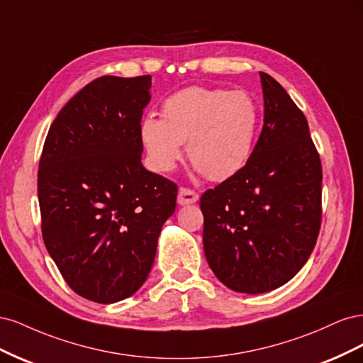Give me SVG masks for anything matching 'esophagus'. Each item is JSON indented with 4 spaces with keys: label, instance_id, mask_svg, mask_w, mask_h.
<instances>
[{
    "label": "esophagus",
    "instance_id": "34e87169",
    "mask_svg": "<svg viewBox=\"0 0 363 363\" xmlns=\"http://www.w3.org/2000/svg\"><path fill=\"white\" fill-rule=\"evenodd\" d=\"M199 200V194L195 191L189 189V188H180L179 191V196H177V201L179 204L184 206V204H192Z\"/></svg>",
    "mask_w": 363,
    "mask_h": 363
}]
</instances>
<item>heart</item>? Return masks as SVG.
<instances>
[{
    "instance_id": "1",
    "label": "heart",
    "mask_w": 363,
    "mask_h": 363,
    "mask_svg": "<svg viewBox=\"0 0 363 363\" xmlns=\"http://www.w3.org/2000/svg\"><path fill=\"white\" fill-rule=\"evenodd\" d=\"M160 116L140 121L139 136L157 171L167 172L182 156V144L195 168L221 182L248 163L260 125V107L247 91L189 86L171 94Z\"/></svg>"
}]
</instances>
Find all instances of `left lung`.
<instances>
[{
	"instance_id": "1",
	"label": "left lung",
	"mask_w": 363,
	"mask_h": 363,
	"mask_svg": "<svg viewBox=\"0 0 363 363\" xmlns=\"http://www.w3.org/2000/svg\"><path fill=\"white\" fill-rule=\"evenodd\" d=\"M263 127L245 167L200 199L208 267L227 288L262 294L288 283L321 228L323 167L309 124L281 84L260 72Z\"/></svg>"
}]
</instances>
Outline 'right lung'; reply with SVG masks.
Returning a JSON list of instances; mask_svg holds the SVG:
<instances>
[{
  "mask_svg": "<svg viewBox=\"0 0 363 363\" xmlns=\"http://www.w3.org/2000/svg\"><path fill=\"white\" fill-rule=\"evenodd\" d=\"M151 75L98 77L52 121L38 171L42 238L68 286L108 304L151 271L177 184L140 163Z\"/></svg>",
  "mask_w": 363,
  "mask_h": 363,
  "instance_id": "right-lung-1",
  "label": "right lung"
}]
</instances>
